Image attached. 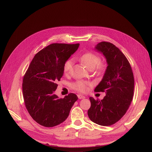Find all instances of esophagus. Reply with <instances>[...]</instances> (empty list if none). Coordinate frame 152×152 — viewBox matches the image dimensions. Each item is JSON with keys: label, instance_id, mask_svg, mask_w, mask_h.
Wrapping results in <instances>:
<instances>
[{"label": "esophagus", "instance_id": "esophagus-1", "mask_svg": "<svg viewBox=\"0 0 152 152\" xmlns=\"http://www.w3.org/2000/svg\"><path fill=\"white\" fill-rule=\"evenodd\" d=\"M77 97L79 98V99H84L85 96H84V95L81 94H77Z\"/></svg>", "mask_w": 152, "mask_h": 152}]
</instances>
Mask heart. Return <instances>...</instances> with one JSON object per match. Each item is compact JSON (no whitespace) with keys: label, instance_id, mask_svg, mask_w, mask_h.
Returning a JSON list of instances; mask_svg holds the SVG:
<instances>
[{"label":"heart","instance_id":"heart-1","mask_svg":"<svg viewBox=\"0 0 152 152\" xmlns=\"http://www.w3.org/2000/svg\"><path fill=\"white\" fill-rule=\"evenodd\" d=\"M81 61L86 67L92 70L94 68L95 69V72L97 74H102L106 70V64L103 62L100 61V58L99 55L95 54L91 52H87L81 55L79 57ZM73 68V60L72 59H68L66 60L63 64V71L65 75H69L71 74ZM90 85V83L84 81H77L71 84V87L76 91L79 92H85L87 91V86Z\"/></svg>","mask_w":152,"mask_h":152}]
</instances>
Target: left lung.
<instances>
[{
  "mask_svg": "<svg viewBox=\"0 0 152 152\" xmlns=\"http://www.w3.org/2000/svg\"><path fill=\"white\" fill-rule=\"evenodd\" d=\"M107 59L108 66L95 92H105L101 100L90 97L91 105L87 111L91 120L97 124H114L125 115L134 95L133 72L126 56L112 43L101 42L95 47Z\"/></svg>",
  "mask_w": 152,
  "mask_h": 152,
  "instance_id": "1",
  "label": "left lung"
}]
</instances>
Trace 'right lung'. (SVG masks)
<instances>
[{"label": "right lung", "mask_w": 152, "mask_h": 152, "mask_svg": "<svg viewBox=\"0 0 152 152\" xmlns=\"http://www.w3.org/2000/svg\"><path fill=\"white\" fill-rule=\"evenodd\" d=\"M79 44L53 43L37 52L23 79V95L30 116L40 125L51 127L65 121L78 99L69 93L61 99L54 94L63 75V64Z\"/></svg>", "instance_id": "add662e5"}]
</instances>
